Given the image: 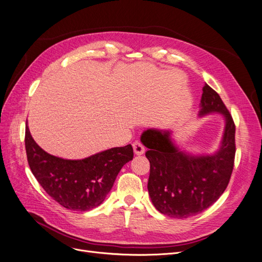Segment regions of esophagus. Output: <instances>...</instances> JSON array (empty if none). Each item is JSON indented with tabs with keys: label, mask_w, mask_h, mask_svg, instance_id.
I'll use <instances>...</instances> for the list:
<instances>
[{
	"label": "esophagus",
	"mask_w": 262,
	"mask_h": 262,
	"mask_svg": "<svg viewBox=\"0 0 262 262\" xmlns=\"http://www.w3.org/2000/svg\"><path fill=\"white\" fill-rule=\"evenodd\" d=\"M132 146H133V150H134V154H135V155L140 156V155H143V154L145 152V147H144V145H143L141 142L135 141V142L132 144Z\"/></svg>",
	"instance_id": "obj_1"
}]
</instances>
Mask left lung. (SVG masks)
<instances>
[{"instance_id":"8db88e82","label":"left lung","mask_w":262,"mask_h":262,"mask_svg":"<svg viewBox=\"0 0 262 262\" xmlns=\"http://www.w3.org/2000/svg\"><path fill=\"white\" fill-rule=\"evenodd\" d=\"M199 114L219 112L226 119L222 146L213 156H190L172 144L168 131L148 129L142 143L150 162L148 192L162 214L186 219L213 205L229 183L235 155V126L220 95L205 84Z\"/></svg>"}]
</instances>
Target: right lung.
Segmentation results:
<instances>
[{"label": "right lung", "mask_w": 262, "mask_h": 262, "mask_svg": "<svg viewBox=\"0 0 262 262\" xmlns=\"http://www.w3.org/2000/svg\"><path fill=\"white\" fill-rule=\"evenodd\" d=\"M24 142L29 165L37 181L55 202L73 211H89L101 205L121 167L133 159L130 144L83 160L54 157L36 144L28 123Z\"/></svg>", "instance_id": "add662e5"}]
</instances>
